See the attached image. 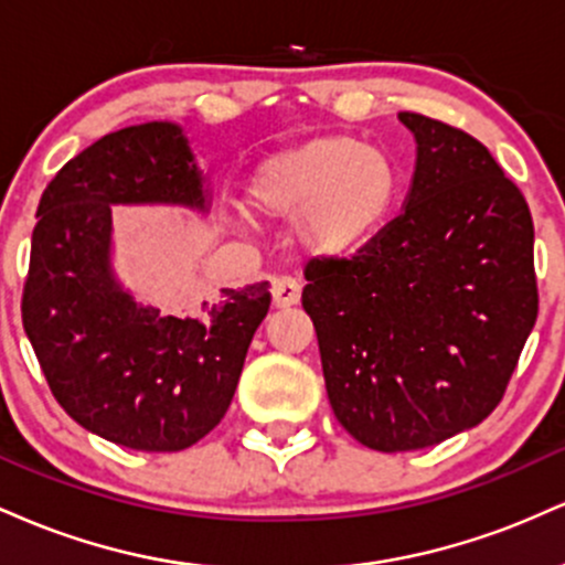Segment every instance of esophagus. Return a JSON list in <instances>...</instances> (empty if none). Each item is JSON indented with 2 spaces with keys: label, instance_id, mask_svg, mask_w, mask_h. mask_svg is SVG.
<instances>
[{
  "label": "esophagus",
  "instance_id": "1",
  "mask_svg": "<svg viewBox=\"0 0 565 565\" xmlns=\"http://www.w3.org/2000/svg\"><path fill=\"white\" fill-rule=\"evenodd\" d=\"M270 297H274V308H291V305L300 302V284L291 276H278L270 287Z\"/></svg>",
  "mask_w": 565,
  "mask_h": 565
}]
</instances>
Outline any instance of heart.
<instances>
[{
    "label": "heart",
    "mask_w": 565,
    "mask_h": 565,
    "mask_svg": "<svg viewBox=\"0 0 565 565\" xmlns=\"http://www.w3.org/2000/svg\"><path fill=\"white\" fill-rule=\"evenodd\" d=\"M398 167L382 148L350 135H316L257 167L249 210L265 220H297V242L313 257L361 249L391 217Z\"/></svg>",
    "instance_id": "b5f03b06"
}]
</instances>
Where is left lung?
Instances as JSON below:
<instances>
[{"label": "left lung", "instance_id": "left-lung-1", "mask_svg": "<svg viewBox=\"0 0 565 565\" xmlns=\"http://www.w3.org/2000/svg\"><path fill=\"white\" fill-rule=\"evenodd\" d=\"M406 206L350 260L305 268L332 412L374 451L436 446L502 401L540 313L534 223L483 142L401 111Z\"/></svg>", "mask_w": 565, "mask_h": 565}]
</instances>
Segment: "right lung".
<instances>
[{"label":"right lung","instance_id":"add662e5","mask_svg":"<svg viewBox=\"0 0 565 565\" xmlns=\"http://www.w3.org/2000/svg\"><path fill=\"white\" fill-rule=\"evenodd\" d=\"M111 204L206 210L183 127H125L50 180L23 284L25 337L55 401L84 430L127 449L183 451L228 412L270 308L268 281L223 289L183 319L138 305L111 270Z\"/></svg>","mask_w":565,"mask_h":565}]
</instances>
